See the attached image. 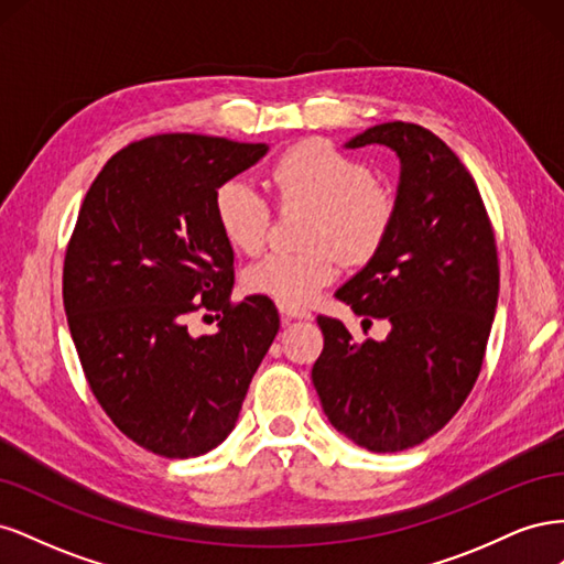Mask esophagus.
Returning a JSON list of instances; mask_svg holds the SVG:
<instances>
[{
  "label": "esophagus",
  "mask_w": 564,
  "mask_h": 564,
  "mask_svg": "<svg viewBox=\"0 0 564 564\" xmlns=\"http://www.w3.org/2000/svg\"><path fill=\"white\" fill-rule=\"evenodd\" d=\"M282 322H292V319H311V313L308 311H286L282 308Z\"/></svg>",
  "instance_id": "esophagus-1"
}]
</instances>
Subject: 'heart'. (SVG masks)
Instances as JSON below:
<instances>
[{
	"instance_id": "obj_1",
	"label": "heart",
	"mask_w": 564,
	"mask_h": 564,
	"mask_svg": "<svg viewBox=\"0 0 564 564\" xmlns=\"http://www.w3.org/2000/svg\"><path fill=\"white\" fill-rule=\"evenodd\" d=\"M282 204L313 209L308 253H270L245 272V289L280 308L301 311L338 275L334 245L348 261L362 263L379 251L392 224L395 202L373 183L371 166L324 141L286 150L272 166ZM214 220L224 240L242 253H259L268 240V202L242 178L220 183Z\"/></svg>"
}]
</instances>
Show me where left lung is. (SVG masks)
<instances>
[{
    "mask_svg": "<svg viewBox=\"0 0 564 564\" xmlns=\"http://www.w3.org/2000/svg\"><path fill=\"white\" fill-rule=\"evenodd\" d=\"M386 145L400 160L395 214L379 251L338 289L355 315L390 322L355 344L317 317L324 348L313 383L338 433L369 452H402L445 429L482 367L499 299V259L485 204L447 143L386 122L346 148Z\"/></svg>",
    "mask_w": 564,
    "mask_h": 564,
    "instance_id": "obj_1",
    "label": "left lung"
}]
</instances>
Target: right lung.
Instances as JSON below:
<instances>
[{"mask_svg": "<svg viewBox=\"0 0 564 564\" xmlns=\"http://www.w3.org/2000/svg\"><path fill=\"white\" fill-rule=\"evenodd\" d=\"M265 152L150 135L110 158L82 202L63 268L67 327L100 406L152 454L218 447L280 329L272 301L230 303L235 256L214 220L216 187ZM197 310L225 313L214 335L186 329Z\"/></svg>", "mask_w": 564, "mask_h": 564, "instance_id": "add662e5", "label": "right lung"}]
</instances>
